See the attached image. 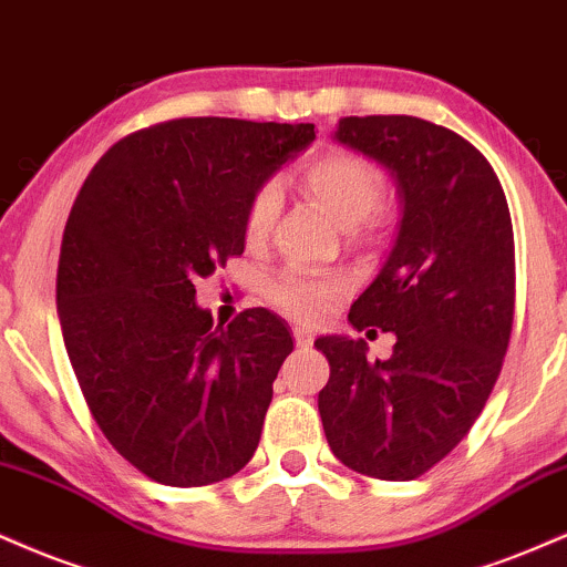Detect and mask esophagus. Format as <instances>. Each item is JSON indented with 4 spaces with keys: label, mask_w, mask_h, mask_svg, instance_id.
<instances>
[{
    "label": "esophagus",
    "mask_w": 567,
    "mask_h": 567,
    "mask_svg": "<svg viewBox=\"0 0 567 567\" xmlns=\"http://www.w3.org/2000/svg\"><path fill=\"white\" fill-rule=\"evenodd\" d=\"M295 342H297V348H308V344L312 342V331L308 329V326H295Z\"/></svg>",
    "instance_id": "34e87169"
}]
</instances>
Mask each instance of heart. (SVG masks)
Returning a JSON list of instances; mask_svg holds the SVG:
<instances>
[{"instance_id": "obj_1", "label": "heart", "mask_w": 567, "mask_h": 567, "mask_svg": "<svg viewBox=\"0 0 567 567\" xmlns=\"http://www.w3.org/2000/svg\"><path fill=\"white\" fill-rule=\"evenodd\" d=\"M302 188L329 212L344 230H355L379 209L384 196L382 175L363 158L350 153H326L302 169ZM281 209V193L276 183H265L251 196L246 209V241L259 244L268 238ZM342 295V284L334 278H310L299 270H284L268 284V299L286 316L312 321L323 316L329 305Z\"/></svg>"}]
</instances>
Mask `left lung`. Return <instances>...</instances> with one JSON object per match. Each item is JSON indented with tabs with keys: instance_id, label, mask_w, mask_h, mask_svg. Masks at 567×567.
Here are the masks:
<instances>
[{
	"instance_id": "obj_1",
	"label": "left lung",
	"mask_w": 567,
	"mask_h": 567,
	"mask_svg": "<svg viewBox=\"0 0 567 567\" xmlns=\"http://www.w3.org/2000/svg\"><path fill=\"white\" fill-rule=\"evenodd\" d=\"M334 137L390 169L403 219L388 262L348 321L398 337L388 361L365 339L318 337L326 441L344 467L414 481L481 416L515 321V236L494 166L456 132L416 116L339 118Z\"/></svg>"
}]
</instances>
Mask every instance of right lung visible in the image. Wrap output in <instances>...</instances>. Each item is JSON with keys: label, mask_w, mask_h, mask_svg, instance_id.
<instances>
[{"label": "right lung", "mask_w": 567, "mask_h": 567, "mask_svg": "<svg viewBox=\"0 0 567 567\" xmlns=\"http://www.w3.org/2000/svg\"><path fill=\"white\" fill-rule=\"evenodd\" d=\"M312 140V124L172 118L111 145L71 206L65 350L97 427L151 481L198 488L255 456L289 326L262 308L215 326L193 281L244 255L251 196Z\"/></svg>", "instance_id": "1"}]
</instances>
